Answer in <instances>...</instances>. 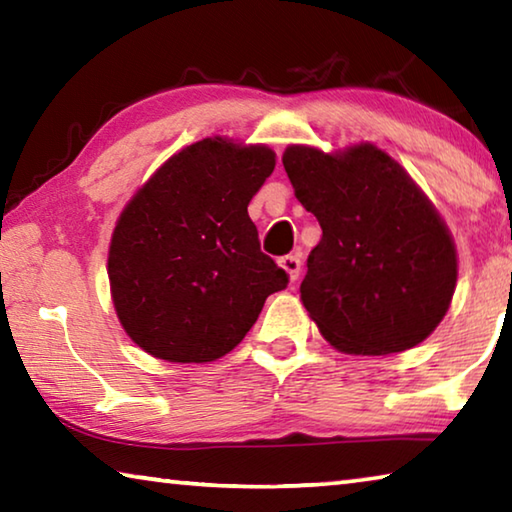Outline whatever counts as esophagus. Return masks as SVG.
Masks as SVG:
<instances>
[{"mask_svg": "<svg viewBox=\"0 0 512 512\" xmlns=\"http://www.w3.org/2000/svg\"><path fill=\"white\" fill-rule=\"evenodd\" d=\"M277 264H280L284 271L289 273V280L291 282H296L298 280V275H300V255H284V257H280L277 259Z\"/></svg>", "mask_w": 512, "mask_h": 512, "instance_id": "1", "label": "esophagus"}]
</instances>
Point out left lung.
Listing matches in <instances>:
<instances>
[{
	"mask_svg": "<svg viewBox=\"0 0 512 512\" xmlns=\"http://www.w3.org/2000/svg\"><path fill=\"white\" fill-rule=\"evenodd\" d=\"M282 164L323 228L300 300L345 354H393L422 343L452 302L458 257L443 216L400 162L361 142L325 153L291 144Z\"/></svg>",
	"mask_w": 512,
	"mask_h": 512,
	"instance_id": "obj_1",
	"label": "left lung"
}]
</instances>
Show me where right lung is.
I'll return each instance as SVG.
<instances>
[{
  "instance_id": "add662e5",
  "label": "right lung",
  "mask_w": 512,
  "mask_h": 512,
  "mask_svg": "<svg viewBox=\"0 0 512 512\" xmlns=\"http://www.w3.org/2000/svg\"><path fill=\"white\" fill-rule=\"evenodd\" d=\"M275 169L264 144L205 137L162 164L119 214L112 305L133 343L173 363L235 350L289 275L262 253L248 203Z\"/></svg>"
}]
</instances>
